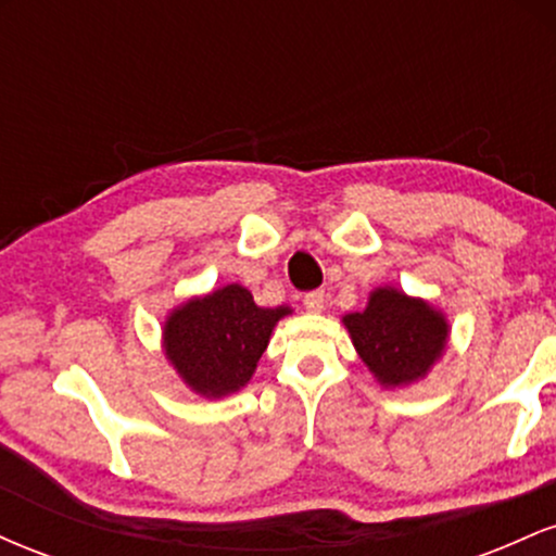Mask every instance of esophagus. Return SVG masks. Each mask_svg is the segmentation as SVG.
I'll return each mask as SVG.
<instances>
[{
    "mask_svg": "<svg viewBox=\"0 0 556 556\" xmlns=\"http://www.w3.org/2000/svg\"><path fill=\"white\" fill-rule=\"evenodd\" d=\"M303 305L305 311H311V314H318V311L324 308V290H311L303 295Z\"/></svg>",
    "mask_w": 556,
    "mask_h": 556,
    "instance_id": "1",
    "label": "esophagus"
}]
</instances>
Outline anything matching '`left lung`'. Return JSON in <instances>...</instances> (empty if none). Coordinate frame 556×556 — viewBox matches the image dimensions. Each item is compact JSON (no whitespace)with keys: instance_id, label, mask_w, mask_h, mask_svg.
Wrapping results in <instances>:
<instances>
[{"instance_id":"1","label":"left lung","mask_w":556,"mask_h":556,"mask_svg":"<svg viewBox=\"0 0 556 556\" xmlns=\"http://www.w3.org/2000/svg\"><path fill=\"white\" fill-rule=\"evenodd\" d=\"M344 327L363 363L387 387L420 379L446 344L444 316L392 287L376 290L363 314L344 316Z\"/></svg>"}]
</instances>
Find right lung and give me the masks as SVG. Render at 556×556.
I'll use <instances>...</instances> for the list:
<instances>
[{
	"label": "right lung",
	"instance_id": "obj_1",
	"mask_svg": "<svg viewBox=\"0 0 556 556\" xmlns=\"http://www.w3.org/2000/svg\"><path fill=\"white\" fill-rule=\"evenodd\" d=\"M290 308H258L240 285L185 303L164 327L167 358L198 394L222 397L245 387L269 344L271 329Z\"/></svg>",
	"mask_w": 556,
	"mask_h": 556
}]
</instances>
